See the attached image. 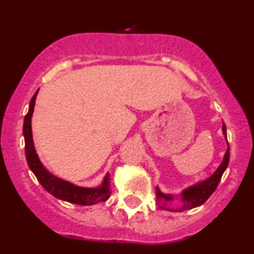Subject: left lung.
<instances>
[{
    "label": "left lung",
    "mask_w": 254,
    "mask_h": 254,
    "mask_svg": "<svg viewBox=\"0 0 254 254\" xmlns=\"http://www.w3.org/2000/svg\"><path fill=\"white\" fill-rule=\"evenodd\" d=\"M222 132L224 138L227 141V129L226 125H222ZM229 162V144L227 142V150L224 154L222 162L218 166V168L210 177L206 179L200 180L193 185L189 186V188L184 189L179 194H172V193H165L160 190L156 186L155 193H156V203L160 209L162 210H168L173 212H180L184 210H190V209L197 208V206L202 205V204L211 196L212 192L216 190L218 183H220L221 178L224 171L228 167ZM176 199H179L181 203L178 206L173 204Z\"/></svg>",
    "instance_id": "8db88e82"
}]
</instances>
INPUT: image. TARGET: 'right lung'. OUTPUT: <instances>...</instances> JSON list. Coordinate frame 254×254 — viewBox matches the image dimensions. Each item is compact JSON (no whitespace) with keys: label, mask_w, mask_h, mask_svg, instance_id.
Wrapping results in <instances>:
<instances>
[{"label":"right lung","mask_w":254,"mask_h":254,"mask_svg":"<svg viewBox=\"0 0 254 254\" xmlns=\"http://www.w3.org/2000/svg\"><path fill=\"white\" fill-rule=\"evenodd\" d=\"M38 90L34 93L30 101V107H28L27 115L25 116L24 129H22L25 137L26 160H27L30 170L33 172L43 188L57 199L78 204V205H93V204L107 200L112 192L110 189L111 179L109 173H106L103 182L97 188H83V186L75 185V184L56 177L46 170L45 166L42 164L36 148H34L33 135H32V116H33Z\"/></svg>","instance_id":"right-lung-1"}]
</instances>
